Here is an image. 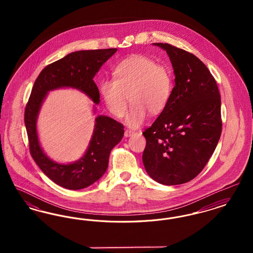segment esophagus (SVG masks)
Listing matches in <instances>:
<instances>
[{
    "mask_svg": "<svg viewBox=\"0 0 253 253\" xmlns=\"http://www.w3.org/2000/svg\"><path fill=\"white\" fill-rule=\"evenodd\" d=\"M133 132L132 131H130V130H126L125 132H124V135H125V137H129V136H131L132 135Z\"/></svg>",
    "mask_w": 253,
    "mask_h": 253,
    "instance_id": "1",
    "label": "esophagus"
}]
</instances>
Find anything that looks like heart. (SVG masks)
Segmentation results:
<instances>
[{
  "label": "heart",
  "instance_id": "obj_1",
  "mask_svg": "<svg viewBox=\"0 0 253 253\" xmlns=\"http://www.w3.org/2000/svg\"><path fill=\"white\" fill-rule=\"evenodd\" d=\"M115 79H103L99 94L109 112L121 118L127 107L128 95L132 105L125 123L131 128L141 126L148 114H160L169 101L173 89L172 74L168 67L142 55L120 61L114 68Z\"/></svg>",
  "mask_w": 253,
  "mask_h": 253
}]
</instances>
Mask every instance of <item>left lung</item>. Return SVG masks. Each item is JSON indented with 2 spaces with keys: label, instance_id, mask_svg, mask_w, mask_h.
<instances>
[{
  "label": "left lung",
  "instance_id": "1",
  "mask_svg": "<svg viewBox=\"0 0 253 253\" xmlns=\"http://www.w3.org/2000/svg\"><path fill=\"white\" fill-rule=\"evenodd\" d=\"M153 44L167 52L175 85L167 106L143 132L142 160L154 180L179 185L198 175L216 148L222 132L220 93L193 54L168 43Z\"/></svg>",
  "mask_w": 253,
  "mask_h": 253
}]
</instances>
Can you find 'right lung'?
<instances>
[{"mask_svg": "<svg viewBox=\"0 0 253 253\" xmlns=\"http://www.w3.org/2000/svg\"><path fill=\"white\" fill-rule=\"evenodd\" d=\"M117 48L82 50L47 65L37 78L24 112L30 154L37 165L53 182L68 190H82L98 180L108 167L112 149L121 142L123 125L106 116H97L91 140L84 155L79 160L62 164L53 161L42 149L37 121L41 107L50 91L60 88L77 89L89 96L96 105L100 101L99 91L93 81L104 62Z\"/></svg>", "mask_w": 253, "mask_h": 253, "instance_id": "1", "label": "right lung"}]
</instances>
